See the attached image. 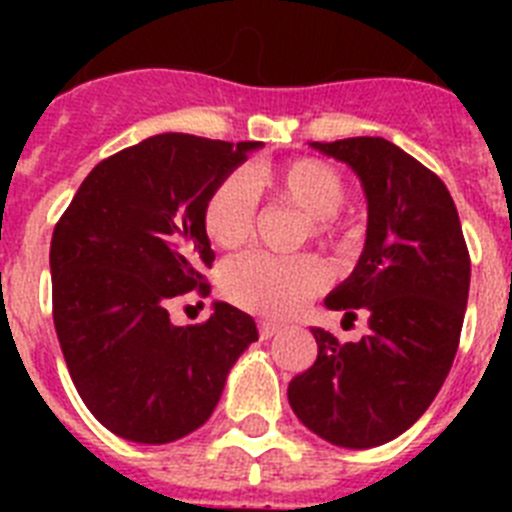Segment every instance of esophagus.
Wrapping results in <instances>:
<instances>
[{"label": "esophagus", "instance_id": "34e87169", "mask_svg": "<svg viewBox=\"0 0 512 512\" xmlns=\"http://www.w3.org/2000/svg\"><path fill=\"white\" fill-rule=\"evenodd\" d=\"M279 333V325L271 323V320H261L259 323V336L264 338V341H269L271 336H277Z\"/></svg>", "mask_w": 512, "mask_h": 512}]
</instances>
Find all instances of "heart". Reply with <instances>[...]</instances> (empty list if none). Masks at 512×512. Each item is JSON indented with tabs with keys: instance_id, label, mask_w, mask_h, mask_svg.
<instances>
[{
	"instance_id": "1",
	"label": "heart",
	"mask_w": 512,
	"mask_h": 512,
	"mask_svg": "<svg viewBox=\"0 0 512 512\" xmlns=\"http://www.w3.org/2000/svg\"><path fill=\"white\" fill-rule=\"evenodd\" d=\"M348 194L346 176L323 158H295L282 166H251L246 174L223 176L202 205V228L212 246L235 248L248 241L259 197L287 202L307 215L310 235L325 243L343 241L348 233L338 210ZM323 261L300 256L243 253L220 271L223 295L233 305L266 318H287L325 287Z\"/></svg>"
}]
</instances>
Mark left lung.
Returning <instances> with one entry per match:
<instances>
[{"label": "left lung", "instance_id": "8db88e82", "mask_svg": "<svg viewBox=\"0 0 512 512\" xmlns=\"http://www.w3.org/2000/svg\"><path fill=\"white\" fill-rule=\"evenodd\" d=\"M343 161L366 194L359 264L328 297V310L369 318V333L341 343L310 328L318 359L289 382V405L315 436L372 449L428 410L454 364L469 297V251L446 184L384 138L310 143Z\"/></svg>", "mask_w": 512, "mask_h": 512}]
</instances>
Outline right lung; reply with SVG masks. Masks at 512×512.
Here are the masks:
<instances>
[{
  "label": "right lung",
  "mask_w": 512,
  "mask_h": 512,
  "mask_svg": "<svg viewBox=\"0 0 512 512\" xmlns=\"http://www.w3.org/2000/svg\"><path fill=\"white\" fill-rule=\"evenodd\" d=\"M187 133L140 140L94 166L53 230V323L84 405L115 436L171 443L212 415L238 356L259 341L251 315L212 302L174 325V297L207 295L215 251L202 205L261 148Z\"/></svg>",
  "instance_id": "right-lung-1"
}]
</instances>
